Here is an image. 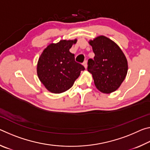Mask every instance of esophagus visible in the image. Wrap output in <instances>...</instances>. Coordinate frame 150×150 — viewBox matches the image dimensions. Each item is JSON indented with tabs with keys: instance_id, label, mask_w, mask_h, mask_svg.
Instances as JSON below:
<instances>
[{
	"instance_id": "obj_1",
	"label": "esophagus",
	"mask_w": 150,
	"mask_h": 150,
	"mask_svg": "<svg viewBox=\"0 0 150 150\" xmlns=\"http://www.w3.org/2000/svg\"><path fill=\"white\" fill-rule=\"evenodd\" d=\"M83 66H84L85 68L86 69V68L87 67V61H85V62H83Z\"/></svg>"
}]
</instances>
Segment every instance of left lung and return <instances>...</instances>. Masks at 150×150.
I'll use <instances>...</instances> for the list:
<instances>
[{
  "instance_id": "8db88e82",
  "label": "left lung",
  "mask_w": 150,
  "mask_h": 150,
  "mask_svg": "<svg viewBox=\"0 0 150 150\" xmlns=\"http://www.w3.org/2000/svg\"><path fill=\"white\" fill-rule=\"evenodd\" d=\"M95 54L88 61L87 70L93 75L95 87L109 94L118 89L128 72V62L120 47L108 38L99 35L88 42Z\"/></svg>"
}]
</instances>
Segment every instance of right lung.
Segmentation results:
<instances>
[{
	"label": "right lung",
	"instance_id": "obj_1",
	"mask_svg": "<svg viewBox=\"0 0 150 150\" xmlns=\"http://www.w3.org/2000/svg\"><path fill=\"white\" fill-rule=\"evenodd\" d=\"M77 40H60L52 43L43 51L37 64V74L41 83L51 93L58 94L67 91L85 70L75 61L69 52Z\"/></svg>",
	"mask_w": 150,
	"mask_h": 150
}]
</instances>
